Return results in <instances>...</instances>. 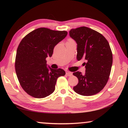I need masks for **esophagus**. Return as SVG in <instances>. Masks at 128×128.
I'll return each mask as SVG.
<instances>
[{"mask_svg": "<svg viewBox=\"0 0 128 128\" xmlns=\"http://www.w3.org/2000/svg\"><path fill=\"white\" fill-rule=\"evenodd\" d=\"M66 75L68 76H71L72 75V73L70 72H69V71H66Z\"/></svg>", "mask_w": 128, "mask_h": 128, "instance_id": "34e87169", "label": "esophagus"}]
</instances>
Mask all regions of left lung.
Returning <instances> with one entry per match:
<instances>
[{"label": "left lung", "instance_id": "obj_1", "mask_svg": "<svg viewBox=\"0 0 128 128\" xmlns=\"http://www.w3.org/2000/svg\"><path fill=\"white\" fill-rule=\"evenodd\" d=\"M69 35L77 44V60L84 58L87 62L85 74L79 71L73 73L78 79L73 90L83 96L98 94L111 73L113 56L109 43L102 34L85 26L71 29Z\"/></svg>", "mask_w": 128, "mask_h": 128}]
</instances>
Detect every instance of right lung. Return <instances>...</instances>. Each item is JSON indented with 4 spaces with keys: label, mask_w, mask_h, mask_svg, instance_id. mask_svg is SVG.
Masks as SVG:
<instances>
[{
    "label": "right lung",
    "mask_w": 128,
    "mask_h": 128,
    "mask_svg": "<svg viewBox=\"0 0 128 128\" xmlns=\"http://www.w3.org/2000/svg\"><path fill=\"white\" fill-rule=\"evenodd\" d=\"M67 34L65 30L40 28L21 40L17 50L15 70L21 86L30 96H48L55 89L58 78L66 74L62 69L47 68L46 58L51 57L54 47Z\"/></svg>",
    "instance_id": "right-lung-1"
}]
</instances>
